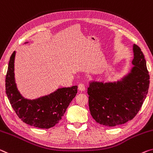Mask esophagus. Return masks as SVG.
<instances>
[{"instance_id":"1","label":"esophagus","mask_w":153,"mask_h":153,"mask_svg":"<svg viewBox=\"0 0 153 153\" xmlns=\"http://www.w3.org/2000/svg\"><path fill=\"white\" fill-rule=\"evenodd\" d=\"M78 88L81 91H84L85 90V85L83 83L79 84Z\"/></svg>"}]
</instances>
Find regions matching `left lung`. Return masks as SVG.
Wrapping results in <instances>:
<instances>
[{
  "instance_id": "1",
  "label": "left lung",
  "mask_w": 153,
  "mask_h": 153,
  "mask_svg": "<svg viewBox=\"0 0 153 153\" xmlns=\"http://www.w3.org/2000/svg\"><path fill=\"white\" fill-rule=\"evenodd\" d=\"M131 71L117 82H89V107L100 125L114 127L133 119L141 108L149 90L150 76L140 47L134 45Z\"/></svg>"
}]
</instances>
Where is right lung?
I'll return each mask as SVG.
<instances>
[{
  "label": "right lung",
  "mask_w": 153,
  "mask_h": 153,
  "mask_svg": "<svg viewBox=\"0 0 153 153\" xmlns=\"http://www.w3.org/2000/svg\"><path fill=\"white\" fill-rule=\"evenodd\" d=\"M27 43V42H26ZM16 51L12 53L5 79L6 94L19 118L35 127L49 129L58 123L72 99L77 94V86L63 87L35 100H27L20 94L14 76Z\"/></svg>",
  "instance_id": "obj_1"
}]
</instances>
